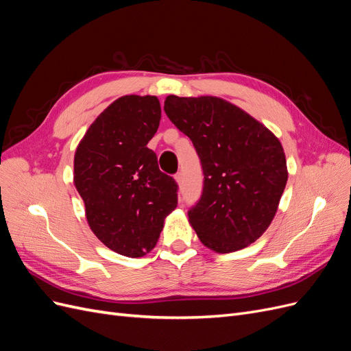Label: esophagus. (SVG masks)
Returning <instances> with one entry per match:
<instances>
[{
  "instance_id": "esophagus-1",
  "label": "esophagus",
  "mask_w": 351,
  "mask_h": 351,
  "mask_svg": "<svg viewBox=\"0 0 351 351\" xmlns=\"http://www.w3.org/2000/svg\"><path fill=\"white\" fill-rule=\"evenodd\" d=\"M174 178H176L177 184H178V186H182V183H183V174H182V173H177V174L174 176Z\"/></svg>"
}]
</instances>
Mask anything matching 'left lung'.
I'll return each instance as SVG.
<instances>
[{
    "instance_id": "left-lung-1",
    "label": "left lung",
    "mask_w": 351,
    "mask_h": 351,
    "mask_svg": "<svg viewBox=\"0 0 351 351\" xmlns=\"http://www.w3.org/2000/svg\"><path fill=\"white\" fill-rule=\"evenodd\" d=\"M164 111L193 142L204 190L189 210L199 240L218 253L256 241L277 214L287 184L281 142L246 111L217 97L169 95Z\"/></svg>"
}]
</instances>
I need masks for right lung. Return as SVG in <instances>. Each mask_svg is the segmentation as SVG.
Returning <instances> with one entry per match:
<instances>
[{
    "label": "right lung",
    "mask_w": 351,
    "mask_h": 351,
    "mask_svg": "<svg viewBox=\"0 0 351 351\" xmlns=\"http://www.w3.org/2000/svg\"><path fill=\"white\" fill-rule=\"evenodd\" d=\"M161 120L156 97L125 95L104 110L74 154V186L93 234L123 256L149 253L177 206V183L147 147Z\"/></svg>",
    "instance_id": "1"
}]
</instances>
